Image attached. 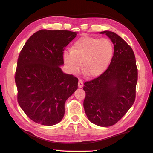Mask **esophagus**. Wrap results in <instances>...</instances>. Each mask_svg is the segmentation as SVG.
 I'll list each match as a JSON object with an SVG mask.
<instances>
[{
    "label": "esophagus",
    "instance_id": "esophagus-1",
    "mask_svg": "<svg viewBox=\"0 0 153 153\" xmlns=\"http://www.w3.org/2000/svg\"><path fill=\"white\" fill-rule=\"evenodd\" d=\"M83 85H84V82H83V80L81 79V78H79V79H78V86L79 88H82Z\"/></svg>",
    "mask_w": 153,
    "mask_h": 153
}]
</instances>
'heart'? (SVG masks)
Segmentation results:
<instances>
[{
  "instance_id": "obj_1",
  "label": "heart",
  "mask_w": 153,
  "mask_h": 153,
  "mask_svg": "<svg viewBox=\"0 0 153 153\" xmlns=\"http://www.w3.org/2000/svg\"><path fill=\"white\" fill-rule=\"evenodd\" d=\"M113 53V45L109 39L84 36L75 41L71 50L64 52L63 61L71 73L80 71L82 62L83 73L87 76H96L108 68Z\"/></svg>"
}]
</instances>
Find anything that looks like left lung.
Segmentation results:
<instances>
[{"label": "left lung", "instance_id": "obj_1", "mask_svg": "<svg viewBox=\"0 0 153 153\" xmlns=\"http://www.w3.org/2000/svg\"><path fill=\"white\" fill-rule=\"evenodd\" d=\"M100 34L112 41L114 56L101 75L84 84V107L91 123L107 127L117 123L135 102L138 69L135 54L126 41L113 32Z\"/></svg>", "mask_w": 153, "mask_h": 153}]
</instances>
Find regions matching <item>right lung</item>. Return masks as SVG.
<instances>
[{"mask_svg": "<svg viewBox=\"0 0 153 153\" xmlns=\"http://www.w3.org/2000/svg\"><path fill=\"white\" fill-rule=\"evenodd\" d=\"M76 35L66 30H40L21 50L15 76L17 100L35 123L45 126L59 123L66 100L78 89V78L60 68L64 64V48Z\"/></svg>", "mask_w": 153, "mask_h": 153, "instance_id": "obj_1", "label": "right lung"}]
</instances>
